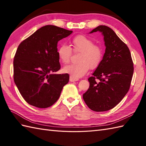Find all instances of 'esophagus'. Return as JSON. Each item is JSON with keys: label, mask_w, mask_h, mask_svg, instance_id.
Masks as SVG:
<instances>
[{"label": "esophagus", "mask_w": 146, "mask_h": 146, "mask_svg": "<svg viewBox=\"0 0 146 146\" xmlns=\"http://www.w3.org/2000/svg\"><path fill=\"white\" fill-rule=\"evenodd\" d=\"M78 79H76V78H74L73 77H72V76H70V82H76V81H78Z\"/></svg>", "instance_id": "1"}]
</instances>
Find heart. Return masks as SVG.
<instances>
[{
	"label": "heart",
	"mask_w": 146,
	"mask_h": 146,
	"mask_svg": "<svg viewBox=\"0 0 146 146\" xmlns=\"http://www.w3.org/2000/svg\"><path fill=\"white\" fill-rule=\"evenodd\" d=\"M71 48L66 44H62L58 49V55L63 63H68L74 52H80L76 64H71L63 68L64 73H67L74 78L78 79L88 72L90 66L95 68L100 64L102 60V50L98 46L95 45L94 41L83 35L75 37L71 42Z\"/></svg>",
	"instance_id": "b5f03b06"
}]
</instances>
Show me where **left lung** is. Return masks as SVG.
I'll return each instance as SVG.
<instances>
[{
  "label": "left lung",
  "instance_id": "1",
  "mask_svg": "<svg viewBox=\"0 0 146 146\" xmlns=\"http://www.w3.org/2000/svg\"><path fill=\"white\" fill-rule=\"evenodd\" d=\"M97 31L104 36L106 48L100 64L88 80L90 86L83 98L91 110L104 111L115 107L128 92L134 66L127 46L112 29L102 25L90 33Z\"/></svg>",
  "mask_w": 146,
  "mask_h": 146
}]
</instances>
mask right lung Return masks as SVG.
Instances as JSON below:
<instances>
[{
	"mask_svg": "<svg viewBox=\"0 0 146 146\" xmlns=\"http://www.w3.org/2000/svg\"><path fill=\"white\" fill-rule=\"evenodd\" d=\"M73 33L52 25L43 26L19 45L14 60V80L22 97L38 108L58 100L69 75L55 74L61 66L58 42Z\"/></svg>",
	"mask_w": 146,
	"mask_h": 146,
	"instance_id": "right-lung-1",
	"label": "right lung"
}]
</instances>
